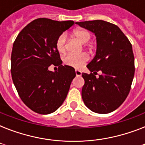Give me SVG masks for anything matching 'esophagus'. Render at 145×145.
Returning <instances> with one entry per match:
<instances>
[{"mask_svg": "<svg viewBox=\"0 0 145 145\" xmlns=\"http://www.w3.org/2000/svg\"><path fill=\"white\" fill-rule=\"evenodd\" d=\"M75 73H76V75L77 76H81L82 72L80 70H76L75 71Z\"/></svg>", "mask_w": 145, "mask_h": 145, "instance_id": "obj_1", "label": "esophagus"}]
</instances>
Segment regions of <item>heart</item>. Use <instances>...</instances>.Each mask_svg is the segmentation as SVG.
Listing matches in <instances>:
<instances>
[{
    "label": "heart",
    "instance_id": "1",
    "mask_svg": "<svg viewBox=\"0 0 145 145\" xmlns=\"http://www.w3.org/2000/svg\"><path fill=\"white\" fill-rule=\"evenodd\" d=\"M74 36L83 44H86L90 40L91 34L86 29H76L74 31ZM67 36L65 34H61L58 37L56 41V47L57 51L63 53L66 50ZM89 60V56L86 53L81 54H68L64 57V63L74 68H80Z\"/></svg>",
    "mask_w": 145,
    "mask_h": 145
}]
</instances>
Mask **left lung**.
Instances as JSON below:
<instances>
[{"instance_id":"obj_1","label":"left lung","mask_w":145,"mask_h":145,"mask_svg":"<svg viewBox=\"0 0 145 145\" xmlns=\"http://www.w3.org/2000/svg\"><path fill=\"white\" fill-rule=\"evenodd\" d=\"M76 24L94 33L97 43L95 56L86 66L91 73H82L85 80L82 99L93 112H112L121 105L130 91L135 74L132 44L118 26L108 22ZM98 71L103 74L96 78Z\"/></svg>"}]
</instances>
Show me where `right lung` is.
Instances as JSON below:
<instances>
[{
    "label": "right lung",
    "instance_id": "obj_1",
    "mask_svg": "<svg viewBox=\"0 0 145 145\" xmlns=\"http://www.w3.org/2000/svg\"><path fill=\"white\" fill-rule=\"evenodd\" d=\"M74 24L40 18L28 24L15 40L11 53V75L19 97L40 114L56 110L66 99L76 76L74 68L62 65L56 41ZM51 64L58 67L49 71Z\"/></svg>",
    "mask_w": 145,
    "mask_h": 145
}]
</instances>
